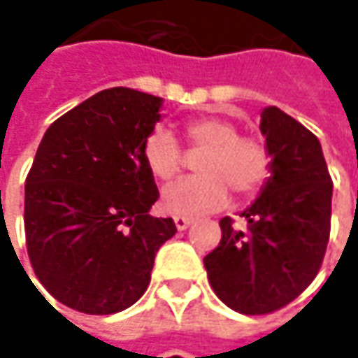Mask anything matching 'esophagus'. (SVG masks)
Here are the masks:
<instances>
[{"mask_svg":"<svg viewBox=\"0 0 358 358\" xmlns=\"http://www.w3.org/2000/svg\"><path fill=\"white\" fill-rule=\"evenodd\" d=\"M173 221H175V227L179 229V231H185V229L189 227L191 223H193V217H185V215H177V217H175Z\"/></svg>","mask_w":358,"mask_h":358,"instance_id":"1","label":"esophagus"}]
</instances>
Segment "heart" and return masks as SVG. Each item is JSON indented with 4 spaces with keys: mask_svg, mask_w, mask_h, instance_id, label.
Returning a JSON list of instances; mask_svg holds the SVG:
<instances>
[{
    "mask_svg": "<svg viewBox=\"0 0 358 358\" xmlns=\"http://www.w3.org/2000/svg\"><path fill=\"white\" fill-rule=\"evenodd\" d=\"M187 145L203 149L195 161L199 175L167 187L161 205L173 215H195L223 205L229 189L237 197H251L271 173L267 145L253 135H239L229 119L205 115L183 125ZM141 161L153 179L169 183L183 167L181 147L169 131L153 129L141 145Z\"/></svg>",
    "mask_w": 358,
    "mask_h": 358,
    "instance_id": "b5f03b06",
    "label": "heart"
}]
</instances>
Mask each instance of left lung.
Segmentation results:
<instances>
[{
  "mask_svg": "<svg viewBox=\"0 0 358 358\" xmlns=\"http://www.w3.org/2000/svg\"><path fill=\"white\" fill-rule=\"evenodd\" d=\"M271 177L241 217H223L221 241L203 259L215 295L243 315H268L295 301L323 265L333 181L319 139L277 107L261 113Z\"/></svg>",
  "mask_w": 358,
  "mask_h": 358,
  "instance_id": "left-lung-1",
  "label": "left lung"
}]
</instances>
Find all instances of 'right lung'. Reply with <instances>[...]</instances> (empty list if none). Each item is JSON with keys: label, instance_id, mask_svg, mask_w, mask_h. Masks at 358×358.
Here are the masks:
<instances>
[{"label": "right lung", "instance_id": "obj_1", "mask_svg": "<svg viewBox=\"0 0 358 358\" xmlns=\"http://www.w3.org/2000/svg\"><path fill=\"white\" fill-rule=\"evenodd\" d=\"M161 99L113 87L53 121L25 179V245L35 277L69 309L113 315L137 303L159 247L177 233L151 217L157 185L141 161Z\"/></svg>", "mask_w": 358, "mask_h": 358}]
</instances>
